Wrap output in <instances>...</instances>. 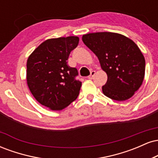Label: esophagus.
<instances>
[{"label": "esophagus", "mask_w": 158, "mask_h": 158, "mask_svg": "<svg viewBox=\"0 0 158 158\" xmlns=\"http://www.w3.org/2000/svg\"><path fill=\"white\" fill-rule=\"evenodd\" d=\"M95 73H96V71H94V70H92V71L90 72V75L89 76V77H88V79H93L94 76L95 75Z\"/></svg>", "instance_id": "esophagus-1"}]
</instances>
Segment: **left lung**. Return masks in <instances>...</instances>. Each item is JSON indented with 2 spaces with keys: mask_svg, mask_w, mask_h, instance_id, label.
I'll return each mask as SVG.
<instances>
[{
  "mask_svg": "<svg viewBox=\"0 0 158 158\" xmlns=\"http://www.w3.org/2000/svg\"><path fill=\"white\" fill-rule=\"evenodd\" d=\"M82 41L97 56L108 76L103 94L117 101L133 97L145 76L146 61L138 46L129 38L110 32L85 34Z\"/></svg>",
  "mask_w": 158,
  "mask_h": 158,
  "instance_id": "1",
  "label": "left lung"
}]
</instances>
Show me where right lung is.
Masks as SVG:
<instances>
[{"label": "right lung", "mask_w": 158, "mask_h": 158, "mask_svg": "<svg viewBox=\"0 0 158 158\" xmlns=\"http://www.w3.org/2000/svg\"><path fill=\"white\" fill-rule=\"evenodd\" d=\"M79 41L77 36L48 39L27 59L29 89L40 104L50 110L64 109L79 96L81 82L75 79L78 71L67 61Z\"/></svg>", "instance_id": "obj_1"}]
</instances>
